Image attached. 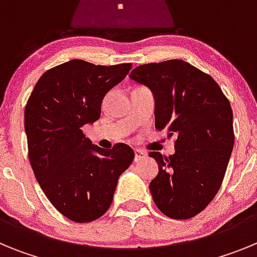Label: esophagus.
<instances>
[{
    "instance_id": "obj_1",
    "label": "esophagus",
    "mask_w": 257,
    "mask_h": 257,
    "mask_svg": "<svg viewBox=\"0 0 257 257\" xmlns=\"http://www.w3.org/2000/svg\"><path fill=\"white\" fill-rule=\"evenodd\" d=\"M135 161H140L143 160L145 156H147V153H145L144 151H142V149H135Z\"/></svg>"
}]
</instances>
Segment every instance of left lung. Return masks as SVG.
<instances>
[{
	"label": "left lung",
	"instance_id": "left-lung-1",
	"mask_svg": "<svg viewBox=\"0 0 257 257\" xmlns=\"http://www.w3.org/2000/svg\"><path fill=\"white\" fill-rule=\"evenodd\" d=\"M130 78L153 94L156 128L176 136L174 154L149 153L158 163L154 203L171 219H190L221 187L234 145L230 103L212 77L178 59L136 67Z\"/></svg>",
	"mask_w": 257,
	"mask_h": 257
}]
</instances>
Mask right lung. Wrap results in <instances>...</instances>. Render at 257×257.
Segmentation results:
<instances>
[{"label":"right lung","mask_w":257,"mask_h":257,"mask_svg":"<svg viewBox=\"0 0 257 257\" xmlns=\"http://www.w3.org/2000/svg\"><path fill=\"white\" fill-rule=\"evenodd\" d=\"M130 69V63L105 67L73 59L45 72L26 105L32 169L52 206L72 221L103 216L134 161L127 144L104 151L82 133V126L100 118L104 96Z\"/></svg>","instance_id":"obj_1"}]
</instances>
